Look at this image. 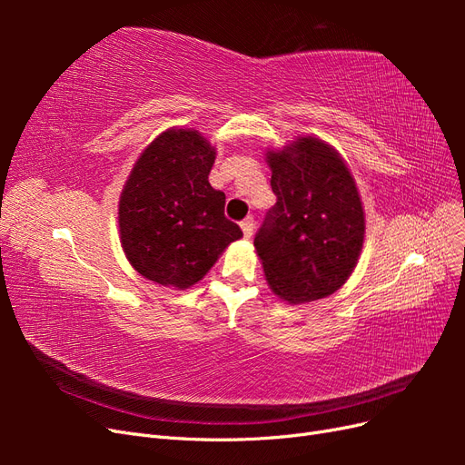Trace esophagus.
Segmentation results:
<instances>
[{"label":"esophagus","instance_id":"34e87169","mask_svg":"<svg viewBox=\"0 0 465 465\" xmlns=\"http://www.w3.org/2000/svg\"><path fill=\"white\" fill-rule=\"evenodd\" d=\"M241 227H242L244 236H246V238H250L252 234H254V229H256V221H254V217H246V219L241 223Z\"/></svg>","mask_w":465,"mask_h":465}]
</instances>
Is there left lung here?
<instances>
[{
    "mask_svg": "<svg viewBox=\"0 0 465 465\" xmlns=\"http://www.w3.org/2000/svg\"><path fill=\"white\" fill-rule=\"evenodd\" d=\"M275 205L254 246L267 283L287 302H311L340 289L353 272L364 238L355 180L330 145L301 137L267 153Z\"/></svg>",
    "mask_w": 465,
    "mask_h": 465,
    "instance_id": "obj_1",
    "label": "left lung"
}]
</instances>
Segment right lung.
<instances>
[{"label": "right lung", "instance_id": "add662e5", "mask_svg": "<svg viewBox=\"0 0 465 465\" xmlns=\"http://www.w3.org/2000/svg\"><path fill=\"white\" fill-rule=\"evenodd\" d=\"M215 151L195 130L159 135L137 159L120 198V236L135 270L188 289L242 236L224 217V192L209 184Z\"/></svg>", "mask_w": 465, "mask_h": 465}]
</instances>
